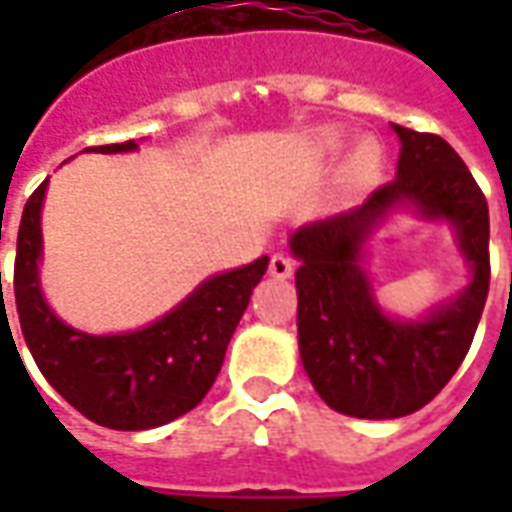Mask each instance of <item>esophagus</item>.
<instances>
[{"label": "esophagus", "mask_w": 512, "mask_h": 512, "mask_svg": "<svg viewBox=\"0 0 512 512\" xmlns=\"http://www.w3.org/2000/svg\"><path fill=\"white\" fill-rule=\"evenodd\" d=\"M293 271H296V260L285 255V252H277V255L271 257V263H268V274L277 279L293 277Z\"/></svg>", "instance_id": "obj_1"}]
</instances>
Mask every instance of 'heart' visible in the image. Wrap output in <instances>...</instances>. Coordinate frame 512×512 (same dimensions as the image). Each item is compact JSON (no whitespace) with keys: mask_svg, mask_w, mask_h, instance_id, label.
Returning <instances> with one entry per match:
<instances>
[{"mask_svg":"<svg viewBox=\"0 0 512 512\" xmlns=\"http://www.w3.org/2000/svg\"><path fill=\"white\" fill-rule=\"evenodd\" d=\"M323 147L326 150H337L340 147V134H323ZM378 169H381V147H378L376 139H365V142H359L354 147V153L348 158V164H345V178L351 180V183H367V180H373L378 175Z\"/></svg>","mask_w":512,"mask_h":512,"instance_id":"1","label":"heart"}]
</instances>
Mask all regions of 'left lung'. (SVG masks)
<instances>
[{
    "instance_id": "left-lung-1",
    "label": "left lung",
    "mask_w": 512,
    "mask_h": 512,
    "mask_svg": "<svg viewBox=\"0 0 512 512\" xmlns=\"http://www.w3.org/2000/svg\"><path fill=\"white\" fill-rule=\"evenodd\" d=\"M397 175L362 205L304 224L290 238L299 257V351L315 392L340 414L395 419L428 406L447 386L477 332L491 285L488 202L463 158L439 134L395 126ZM411 201L459 230L473 285L419 324L386 319L358 266L361 244L389 207Z\"/></svg>"
}]
</instances>
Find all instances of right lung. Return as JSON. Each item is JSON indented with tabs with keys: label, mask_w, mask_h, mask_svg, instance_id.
I'll use <instances>...</instances> for the list:
<instances>
[{
	"label": "right lung",
	"mask_w": 512,
	"mask_h": 512,
	"mask_svg": "<svg viewBox=\"0 0 512 512\" xmlns=\"http://www.w3.org/2000/svg\"><path fill=\"white\" fill-rule=\"evenodd\" d=\"M134 147V139H128L87 150L123 153ZM43 194L46 180L24 205L13 268L18 323L40 373L76 411L104 428H158L191 411L219 376L268 257L202 282L180 307L139 332L93 337L65 326L40 296Z\"/></svg>",
	"instance_id": "add662e5"
}]
</instances>
